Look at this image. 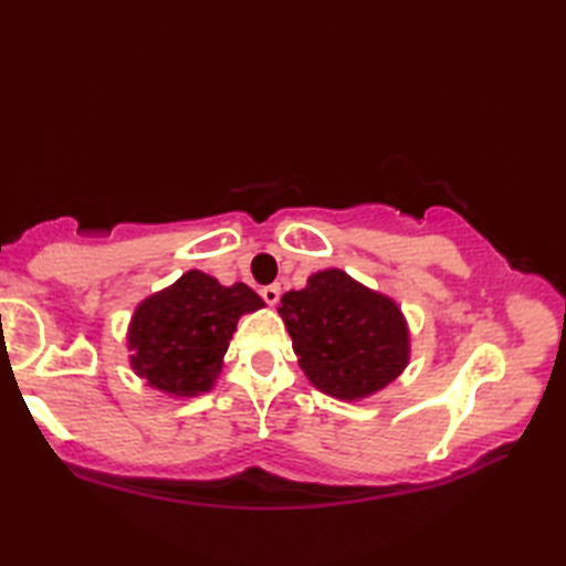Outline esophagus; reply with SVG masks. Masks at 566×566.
I'll list each match as a JSON object with an SVG mask.
<instances>
[{
    "label": "esophagus",
    "mask_w": 566,
    "mask_h": 566,
    "mask_svg": "<svg viewBox=\"0 0 566 566\" xmlns=\"http://www.w3.org/2000/svg\"><path fill=\"white\" fill-rule=\"evenodd\" d=\"M280 286L276 284H270V286H262L260 290V296L264 298V302H268L270 306H276V302H280Z\"/></svg>",
    "instance_id": "34e87169"
}]
</instances>
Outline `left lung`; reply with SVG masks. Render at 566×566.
I'll use <instances>...</instances> for the list:
<instances>
[{
    "label": "left lung",
    "mask_w": 566,
    "mask_h": 566,
    "mask_svg": "<svg viewBox=\"0 0 566 566\" xmlns=\"http://www.w3.org/2000/svg\"><path fill=\"white\" fill-rule=\"evenodd\" d=\"M280 316L306 377L335 399L375 394L408 363V328L399 306L343 270L316 272L304 290L286 292Z\"/></svg>",
    "instance_id": "1"
}]
</instances>
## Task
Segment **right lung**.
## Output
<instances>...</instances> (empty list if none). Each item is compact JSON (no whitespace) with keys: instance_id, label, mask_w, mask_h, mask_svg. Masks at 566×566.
<instances>
[{"instance_id":"obj_1","label":"right lung","mask_w":566,"mask_h":566,"mask_svg":"<svg viewBox=\"0 0 566 566\" xmlns=\"http://www.w3.org/2000/svg\"><path fill=\"white\" fill-rule=\"evenodd\" d=\"M264 306L248 284L223 286L199 270L148 296L128 328L130 367L150 387L197 396L213 387L238 318Z\"/></svg>"}]
</instances>
